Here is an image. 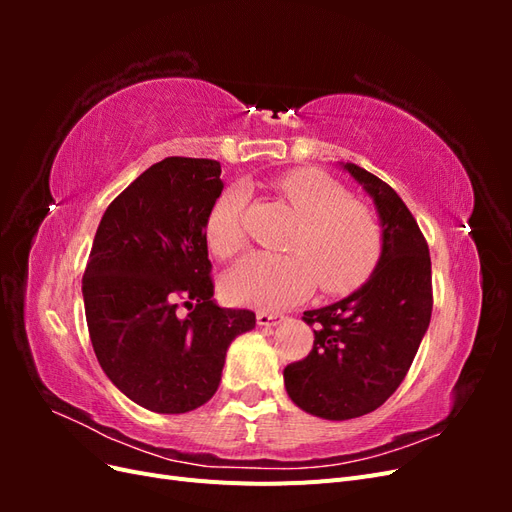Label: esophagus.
<instances>
[{"instance_id":"1","label":"esophagus","mask_w":512,"mask_h":512,"mask_svg":"<svg viewBox=\"0 0 512 512\" xmlns=\"http://www.w3.org/2000/svg\"><path fill=\"white\" fill-rule=\"evenodd\" d=\"M282 320H284V316L275 314V312H258L256 314L258 327H275V324H280Z\"/></svg>"}]
</instances>
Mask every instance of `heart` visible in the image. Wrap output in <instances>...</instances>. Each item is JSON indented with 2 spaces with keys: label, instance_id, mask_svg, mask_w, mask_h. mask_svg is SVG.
<instances>
[{
  "label": "heart",
  "instance_id": "heart-1",
  "mask_svg": "<svg viewBox=\"0 0 512 512\" xmlns=\"http://www.w3.org/2000/svg\"><path fill=\"white\" fill-rule=\"evenodd\" d=\"M299 226L286 243L290 254L254 252L226 277L228 297L241 305L277 309L297 303L316 284L324 292H348L374 271L382 252V228L367 207L318 170H297L277 181ZM250 192L228 188L207 215V243L220 258L243 250V218Z\"/></svg>",
  "mask_w": 512,
  "mask_h": 512
}]
</instances>
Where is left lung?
<instances>
[{"mask_svg": "<svg viewBox=\"0 0 512 512\" xmlns=\"http://www.w3.org/2000/svg\"><path fill=\"white\" fill-rule=\"evenodd\" d=\"M378 211L382 252L367 282L342 301L307 309L314 348L284 369L288 397L307 414L348 421L374 412L404 382L431 320L429 247L406 203L365 168L342 162Z\"/></svg>", "mask_w": 512, "mask_h": 512, "instance_id": "1", "label": "left lung"}]
</instances>
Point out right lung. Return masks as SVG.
<instances>
[{"label": "right lung", "mask_w": 512, "mask_h": 512, "mask_svg": "<svg viewBox=\"0 0 512 512\" xmlns=\"http://www.w3.org/2000/svg\"><path fill=\"white\" fill-rule=\"evenodd\" d=\"M215 160L166 158L104 211L83 275L91 346L117 389L158 414L207 404L250 309L215 303L207 215L222 194ZM185 304L189 314H180Z\"/></svg>", "instance_id": "1"}]
</instances>
